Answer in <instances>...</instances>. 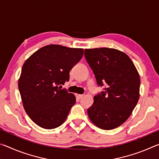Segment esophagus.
<instances>
[{
  "mask_svg": "<svg viewBox=\"0 0 159 159\" xmlns=\"http://www.w3.org/2000/svg\"><path fill=\"white\" fill-rule=\"evenodd\" d=\"M76 97L79 99H80V98H82L83 97V95H80V94H76Z\"/></svg>",
  "mask_w": 159,
  "mask_h": 159,
  "instance_id": "esophagus-1",
  "label": "esophagus"
}]
</instances>
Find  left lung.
Listing matches in <instances>:
<instances>
[{
    "mask_svg": "<svg viewBox=\"0 0 159 159\" xmlns=\"http://www.w3.org/2000/svg\"><path fill=\"white\" fill-rule=\"evenodd\" d=\"M84 55L103 91L94 97L88 114L103 130L122 125L133 112L139 97L140 79L130 58L113 48L85 49Z\"/></svg>",
    "mask_w": 159,
    "mask_h": 159,
    "instance_id": "obj_1",
    "label": "left lung"
}]
</instances>
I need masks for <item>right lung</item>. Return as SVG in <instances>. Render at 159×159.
<instances>
[{"instance_id": "add662e5", "label": "right lung", "mask_w": 159, "mask_h": 159, "mask_svg": "<svg viewBox=\"0 0 159 159\" xmlns=\"http://www.w3.org/2000/svg\"><path fill=\"white\" fill-rule=\"evenodd\" d=\"M83 55L81 48L49 45L40 48L24 64L19 90L26 114L40 127H59L76 103L74 94L59 85L69 81V71Z\"/></svg>"}]
</instances>
